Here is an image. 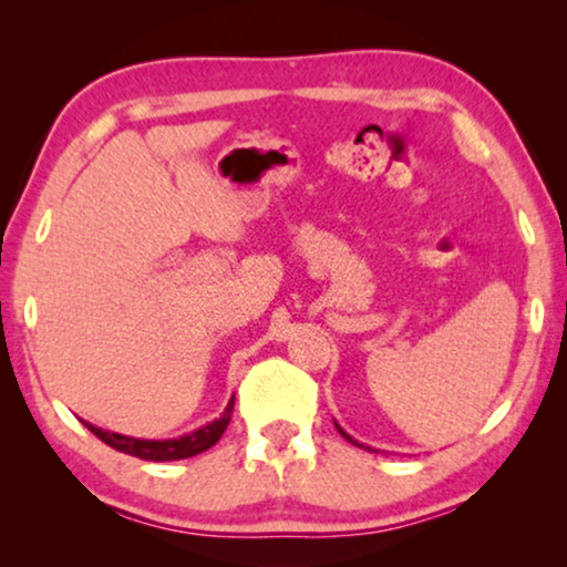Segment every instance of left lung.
Instances as JSON below:
<instances>
[{
    "mask_svg": "<svg viewBox=\"0 0 567 567\" xmlns=\"http://www.w3.org/2000/svg\"><path fill=\"white\" fill-rule=\"evenodd\" d=\"M337 429H339V426H337ZM339 434H341V436H344V440H347V442H354V440H352V436H349V434L344 432V429H339ZM354 444H357V442H354Z\"/></svg>",
    "mask_w": 567,
    "mask_h": 567,
    "instance_id": "8db88e82",
    "label": "left lung"
}]
</instances>
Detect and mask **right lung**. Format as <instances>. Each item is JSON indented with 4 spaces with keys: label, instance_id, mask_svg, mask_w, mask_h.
I'll return each mask as SVG.
<instances>
[{
    "label": "right lung",
    "instance_id": "obj_1",
    "mask_svg": "<svg viewBox=\"0 0 567 567\" xmlns=\"http://www.w3.org/2000/svg\"><path fill=\"white\" fill-rule=\"evenodd\" d=\"M230 413H234V398H230L228 409L223 411L220 419H215L213 424H207L197 432L179 436V440H164V442H154V440H133V436H123V434H113V432H102V429L86 424V429L97 436V440L105 442L107 446H113L117 452L133 454V457L148 460V462H172V460H185V457H195L220 440L223 432H226Z\"/></svg>",
    "mask_w": 567,
    "mask_h": 567
}]
</instances>
